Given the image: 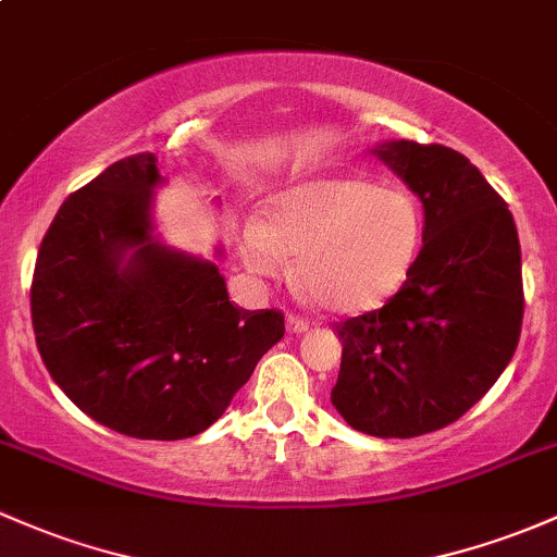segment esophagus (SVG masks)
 <instances>
[{"instance_id": "obj_1", "label": "esophagus", "mask_w": 557, "mask_h": 557, "mask_svg": "<svg viewBox=\"0 0 557 557\" xmlns=\"http://www.w3.org/2000/svg\"><path fill=\"white\" fill-rule=\"evenodd\" d=\"M286 326H289V332L300 334V332H308V329L313 326V321H310L308 315H300V313H289V315H286Z\"/></svg>"}]
</instances>
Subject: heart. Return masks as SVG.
Returning a JSON list of instances; mask_svg holds the SVG:
<instances>
[{
  "mask_svg": "<svg viewBox=\"0 0 557 557\" xmlns=\"http://www.w3.org/2000/svg\"><path fill=\"white\" fill-rule=\"evenodd\" d=\"M420 209L400 188L363 177H321L284 190L265 225L244 233V262L281 276L286 255H300V281L321 308L361 313L400 289L420 247Z\"/></svg>",
  "mask_w": 557,
  "mask_h": 557,
  "instance_id": "obj_1",
  "label": "heart"
}]
</instances>
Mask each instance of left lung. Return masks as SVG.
<instances>
[{
  "label": "left lung",
  "mask_w": 557,
  "mask_h": 557,
  "mask_svg": "<svg viewBox=\"0 0 557 557\" xmlns=\"http://www.w3.org/2000/svg\"><path fill=\"white\" fill-rule=\"evenodd\" d=\"M422 199V249L380 310L334 324L343 363L332 404L350 428L414 438L486 396L523 324L520 242L505 199L454 148H376Z\"/></svg>",
  "instance_id": "left-lung-1"
}]
</instances>
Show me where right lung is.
Masks as SVG:
<instances>
[{"mask_svg":"<svg viewBox=\"0 0 557 557\" xmlns=\"http://www.w3.org/2000/svg\"><path fill=\"white\" fill-rule=\"evenodd\" d=\"M159 181L153 153H135L63 201L37 255L32 321L47 372L85 414L177 441L220 420L284 337V313L236 308L214 262L153 242Z\"/></svg>","mask_w":557,"mask_h":557,"instance_id":"obj_1","label":"right lung"}]
</instances>
